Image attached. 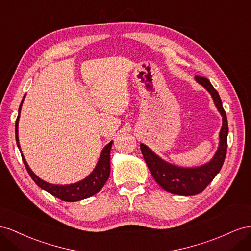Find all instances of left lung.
Here are the masks:
<instances>
[{"label": "left lung", "instance_id": "1", "mask_svg": "<svg viewBox=\"0 0 251 251\" xmlns=\"http://www.w3.org/2000/svg\"><path fill=\"white\" fill-rule=\"evenodd\" d=\"M196 81L201 84L211 95L219 112L223 118V124L220 131V144L212 159L202 166L184 168L169 164L156 155L146 145L141 144L142 154L156 183L168 192L181 196H193L202 192L221 170L225 161L227 151L228 123L226 112L222 105L218 91L213 88L208 78L197 75Z\"/></svg>", "mask_w": 251, "mask_h": 251}]
</instances>
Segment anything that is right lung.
Returning a JSON list of instances; mask_svg holds the SVG:
<instances>
[{"mask_svg": "<svg viewBox=\"0 0 251 251\" xmlns=\"http://www.w3.org/2000/svg\"><path fill=\"white\" fill-rule=\"evenodd\" d=\"M25 98V96H24ZM24 98L22 100V103H21L19 107V114L16 121V140H17V145L19 149L21 150L20 143H19V135H18V126H19V119H20V113L21 108H22V104L24 101ZM112 146V141L107 144L101 152L100 155L99 162L97 164L96 168L94 171L87 176L85 177L84 180L70 184V185H54L50 184L45 181H43L37 175L33 174V171L28 166V164L25 160V157L21 151V155H22V160L24 162V165L28 171V174L31 176L32 180L35 182L39 187L42 189L46 190L49 192L50 195H52L56 198H59L65 202H76L80 201V200L89 198L91 196L96 195L103 188L104 184L107 182L110 175V149Z\"/></svg>", "mask_w": 251, "mask_h": 251, "instance_id": "add662e5", "label": "right lung"}]
</instances>
